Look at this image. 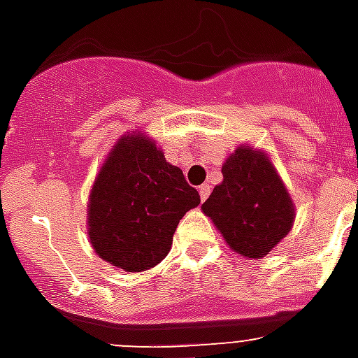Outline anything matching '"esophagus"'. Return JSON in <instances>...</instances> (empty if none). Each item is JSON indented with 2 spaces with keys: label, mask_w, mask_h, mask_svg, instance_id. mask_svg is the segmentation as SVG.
<instances>
[{
  "label": "esophagus",
  "mask_w": 358,
  "mask_h": 358,
  "mask_svg": "<svg viewBox=\"0 0 358 358\" xmlns=\"http://www.w3.org/2000/svg\"><path fill=\"white\" fill-rule=\"evenodd\" d=\"M209 194H210L209 184H203V186H199V195H201V201H205V199L209 197Z\"/></svg>",
  "instance_id": "esophagus-1"
}]
</instances>
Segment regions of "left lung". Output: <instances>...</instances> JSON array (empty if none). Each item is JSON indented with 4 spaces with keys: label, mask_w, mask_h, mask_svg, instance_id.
<instances>
[{
    "label": "left lung",
    "mask_w": 358,
    "mask_h": 358,
    "mask_svg": "<svg viewBox=\"0 0 358 358\" xmlns=\"http://www.w3.org/2000/svg\"><path fill=\"white\" fill-rule=\"evenodd\" d=\"M222 184L203 203L228 245L249 259L268 255L293 224V205L268 157L240 148L222 166Z\"/></svg>",
    "instance_id": "8db88e82"
}]
</instances>
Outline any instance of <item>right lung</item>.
<instances>
[{"instance_id":"right-lung-1","label":"right lung","mask_w":358,"mask_h":358,"mask_svg":"<svg viewBox=\"0 0 358 358\" xmlns=\"http://www.w3.org/2000/svg\"><path fill=\"white\" fill-rule=\"evenodd\" d=\"M199 194L178 166L143 136H126L103 164L90 194V240L113 266L143 272L169 255L180 218Z\"/></svg>"}]
</instances>
